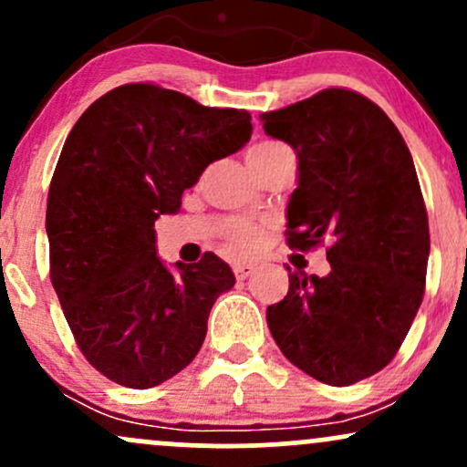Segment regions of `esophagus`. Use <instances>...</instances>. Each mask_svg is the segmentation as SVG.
<instances>
[{"label": "esophagus", "instance_id": "obj_1", "mask_svg": "<svg viewBox=\"0 0 467 467\" xmlns=\"http://www.w3.org/2000/svg\"><path fill=\"white\" fill-rule=\"evenodd\" d=\"M233 272L234 276L239 278V281H244V278H248L252 272H254V265H248V264H234L233 265Z\"/></svg>", "mask_w": 467, "mask_h": 467}]
</instances>
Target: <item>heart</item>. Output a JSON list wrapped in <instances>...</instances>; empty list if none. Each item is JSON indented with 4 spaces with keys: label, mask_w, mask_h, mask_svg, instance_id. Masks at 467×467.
Wrapping results in <instances>:
<instances>
[{
    "label": "heart",
    "mask_w": 467,
    "mask_h": 467,
    "mask_svg": "<svg viewBox=\"0 0 467 467\" xmlns=\"http://www.w3.org/2000/svg\"><path fill=\"white\" fill-rule=\"evenodd\" d=\"M281 149H287V147L285 144L275 142V140H264V142L254 144V147L248 151V162L267 158V155L281 151ZM261 239H264V233H261V228L254 226V223L239 222V223H233V226L226 230V241H228L230 250L239 256L252 254V252L261 245Z\"/></svg>",
    "instance_id": "b5f03b06"
}]
</instances>
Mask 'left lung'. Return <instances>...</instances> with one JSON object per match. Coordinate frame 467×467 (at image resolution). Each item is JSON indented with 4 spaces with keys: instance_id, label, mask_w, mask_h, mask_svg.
<instances>
[{
    "instance_id": "left-lung-1",
    "label": "left lung",
    "mask_w": 467,
    "mask_h": 467,
    "mask_svg": "<svg viewBox=\"0 0 467 467\" xmlns=\"http://www.w3.org/2000/svg\"><path fill=\"white\" fill-rule=\"evenodd\" d=\"M259 118L298 158L287 245L331 244L327 276L287 267V296L267 307V327L294 367L349 387L393 360L421 305L431 234L415 164L390 118L351 89Z\"/></svg>"
}]
</instances>
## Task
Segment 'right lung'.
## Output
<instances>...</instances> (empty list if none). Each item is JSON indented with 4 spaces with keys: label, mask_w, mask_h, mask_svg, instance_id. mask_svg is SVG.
Segmentation results:
<instances>
[{
    "label": "right lung",
    "mask_w": 467,
    "mask_h": 467,
    "mask_svg": "<svg viewBox=\"0 0 467 467\" xmlns=\"http://www.w3.org/2000/svg\"><path fill=\"white\" fill-rule=\"evenodd\" d=\"M250 133L248 111L153 83L111 89L69 131L47 192L50 281L80 353L111 382L158 387L202 349L234 275L213 252L171 272L153 226Z\"/></svg>",
    "instance_id": "right-lung-1"
}]
</instances>
